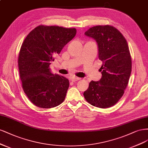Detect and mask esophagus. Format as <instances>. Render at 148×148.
<instances>
[{
  "instance_id": "obj_1",
  "label": "esophagus",
  "mask_w": 148,
  "mask_h": 148,
  "mask_svg": "<svg viewBox=\"0 0 148 148\" xmlns=\"http://www.w3.org/2000/svg\"><path fill=\"white\" fill-rule=\"evenodd\" d=\"M80 78H79V77H72L71 78V80L73 81V82H75V81H77V80H80Z\"/></svg>"
}]
</instances>
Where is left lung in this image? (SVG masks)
<instances>
[{
	"mask_svg": "<svg viewBox=\"0 0 148 148\" xmlns=\"http://www.w3.org/2000/svg\"><path fill=\"white\" fill-rule=\"evenodd\" d=\"M96 40L98 58L103 62L102 76L99 81L92 80L85 91V99L99 108L116 104L124 93L132 71V59L125 37L113 26H96L85 32Z\"/></svg>",
	"mask_w": 148,
	"mask_h": 148,
	"instance_id": "obj_1",
	"label": "left lung"
}]
</instances>
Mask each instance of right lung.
I'll list each match as a JSON object with an SVG mask.
<instances>
[{
  "label": "right lung",
  "instance_id": "obj_1",
  "mask_svg": "<svg viewBox=\"0 0 148 148\" xmlns=\"http://www.w3.org/2000/svg\"><path fill=\"white\" fill-rule=\"evenodd\" d=\"M76 34L75 28L40 25L24 40L18 56V68L24 92L37 107L51 108L65 99L69 80L51 73L55 55Z\"/></svg>",
  "mask_w": 148,
  "mask_h": 148
}]
</instances>
